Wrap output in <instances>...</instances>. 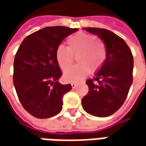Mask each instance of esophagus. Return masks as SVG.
<instances>
[{
  "mask_svg": "<svg viewBox=\"0 0 146 146\" xmlns=\"http://www.w3.org/2000/svg\"><path fill=\"white\" fill-rule=\"evenodd\" d=\"M76 86H77V84H76V83H71V87H72V88H75Z\"/></svg>",
  "mask_w": 146,
  "mask_h": 146,
  "instance_id": "34e87169",
  "label": "esophagus"
}]
</instances>
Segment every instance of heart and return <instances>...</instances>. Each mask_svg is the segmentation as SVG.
Listing matches in <instances>:
<instances>
[{
  "mask_svg": "<svg viewBox=\"0 0 146 146\" xmlns=\"http://www.w3.org/2000/svg\"><path fill=\"white\" fill-rule=\"evenodd\" d=\"M106 48L98 37L79 32L67 40V48L62 45L55 51V58L59 67L65 70L72 64L74 57H77L79 65L71 68L63 74L65 81L75 83L85 79L91 72L97 71L106 59Z\"/></svg>",
  "mask_w": 146,
  "mask_h": 146,
  "instance_id": "heart-1",
  "label": "heart"
}]
</instances>
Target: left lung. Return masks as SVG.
<instances>
[{
	"mask_svg": "<svg viewBox=\"0 0 146 146\" xmlns=\"http://www.w3.org/2000/svg\"><path fill=\"white\" fill-rule=\"evenodd\" d=\"M105 43L106 59L95 73L94 82L86 81L88 93L82 99V106L89 115L107 117L113 115L126 100L132 84L133 57L126 42L114 32L98 27H84Z\"/></svg>",
	"mask_w": 146,
	"mask_h": 146,
	"instance_id": "1",
	"label": "left lung"
}]
</instances>
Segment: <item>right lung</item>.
<instances>
[{
    "label": "right lung",
    "mask_w": 146,
    "mask_h": 146,
    "mask_svg": "<svg viewBox=\"0 0 146 146\" xmlns=\"http://www.w3.org/2000/svg\"><path fill=\"white\" fill-rule=\"evenodd\" d=\"M78 28L46 27L27 36L14 62V85L23 108L38 119L58 115L70 84L58 83L62 73L55 58L56 48Z\"/></svg>",
    "instance_id": "right-lung-1"
}]
</instances>
